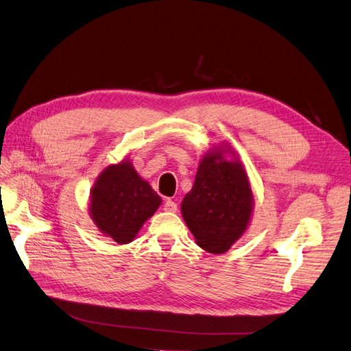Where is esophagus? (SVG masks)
<instances>
[{
	"mask_svg": "<svg viewBox=\"0 0 351 351\" xmlns=\"http://www.w3.org/2000/svg\"><path fill=\"white\" fill-rule=\"evenodd\" d=\"M164 209L167 212H176L177 210V204L173 199H167L165 204H164Z\"/></svg>",
	"mask_w": 351,
	"mask_h": 351,
	"instance_id": "esophagus-1",
	"label": "esophagus"
}]
</instances>
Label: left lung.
I'll use <instances>...</instances> for the list:
<instances>
[{"mask_svg":"<svg viewBox=\"0 0 351 351\" xmlns=\"http://www.w3.org/2000/svg\"><path fill=\"white\" fill-rule=\"evenodd\" d=\"M222 151L202 159L195 184L182 202V214L202 249L224 253L246 230L253 196L239 161H227Z\"/></svg>","mask_w":351,"mask_h":351,"instance_id":"left-lung-1","label":"left lung"}]
</instances>
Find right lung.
<instances>
[{"mask_svg":"<svg viewBox=\"0 0 351 351\" xmlns=\"http://www.w3.org/2000/svg\"><path fill=\"white\" fill-rule=\"evenodd\" d=\"M161 197L141 178L129 161L110 165L90 192V217L105 236L125 244L151 218Z\"/></svg>","mask_w":351,"mask_h":351,"instance_id":"right-lung-1","label":"right lung"}]
</instances>
